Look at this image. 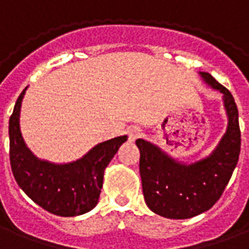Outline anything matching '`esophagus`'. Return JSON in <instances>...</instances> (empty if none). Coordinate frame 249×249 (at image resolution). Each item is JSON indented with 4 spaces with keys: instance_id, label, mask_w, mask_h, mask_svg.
<instances>
[{
    "instance_id": "obj_1",
    "label": "esophagus",
    "mask_w": 249,
    "mask_h": 249,
    "mask_svg": "<svg viewBox=\"0 0 249 249\" xmlns=\"http://www.w3.org/2000/svg\"><path fill=\"white\" fill-rule=\"evenodd\" d=\"M141 136V129L137 128V126H132L128 129V137H129V141H136Z\"/></svg>"
}]
</instances>
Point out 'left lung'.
Segmentation results:
<instances>
[{"mask_svg": "<svg viewBox=\"0 0 249 249\" xmlns=\"http://www.w3.org/2000/svg\"><path fill=\"white\" fill-rule=\"evenodd\" d=\"M204 81L223 93L228 126L209 156L184 164L149 141L139 139L140 176L146 205L167 219H189L203 213L224 192L240 155L239 112L231 92L209 73L200 71Z\"/></svg>", "mask_w": 249, "mask_h": 249, "instance_id": "obj_1", "label": "left lung"}]
</instances>
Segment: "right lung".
Listing matches in <instances>:
<instances>
[{"instance_id": "right-lung-1", "label": "right lung", "mask_w": 249, "mask_h": 249, "mask_svg": "<svg viewBox=\"0 0 249 249\" xmlns=\"http://www.w3.org/2000/svg\"><path fill=\"white\" fill-rule=\"evenodd\" d=\"M26 89L17 98L9 120V153L14 178L36 204L51 213L64 217L87 213L97 205L105 168L128 137L100 142L81 159L68 164L40 160L26 146L19 130V110Z\"/></svg>"}]
</instances>
